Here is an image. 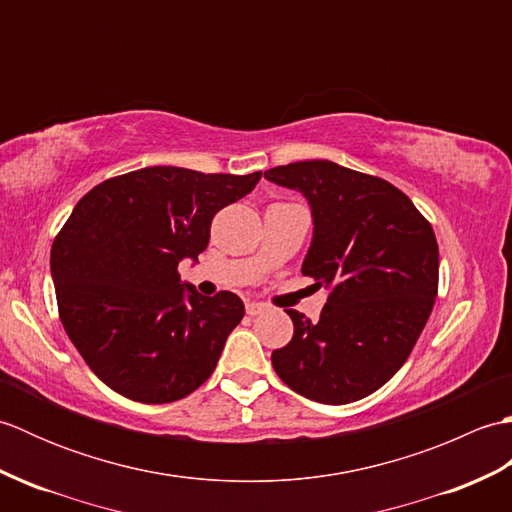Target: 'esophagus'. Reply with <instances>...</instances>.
Returning <instances> with one entry per match:
<instances>
[{
  "label": "esophagus",
  "instance_id": "34e87169",
  "mask_svg": "<svg viewBox=\"0 0 512 512\" xmlns=\"http://www.w3.org/2000/svg\"><path fill=\"white\" fill-rule=\"evenodd\" d=\"M266 310L264 303H255V301H246V314L250 317H257V314H262Z\"/></svg>",
  "mask_w": 512,
  "mask_h": 512
}]
</instances>
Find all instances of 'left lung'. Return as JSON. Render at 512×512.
Here are the masks:
<instances>
[{
    "instance_id": "left-lung-1",
    "label": "left lung",
    "mask_w": 512,
    "mask_h": 512,
    "mask_svg": "<svg viewBox=\"0 0 512 512\" xmlns=\"http://www.w3.org/2000/svg\"><path fill=\"white\" fill-rule=\"evenodd\" d=\"M264 176L308 198L314 237L301 273L330 288L319 321L286 310L295 334L273 352L277 376L323 405L374 394L405 365L436 303V233L394 184L330 160Z\"/></svg>"
}]
</instances>
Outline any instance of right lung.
<instances>
[{
	"label": "right lung",
	"instance_id": "right-lung-1",
	"mask_svg": "<svg viewBox=\"0 0 512 512\" xmlns=\"http://www.w3.org/2000/svg\"><path fill=\"white\" fill-rule=\"evenodd\" d=\"M248 176L145 167L96 184L50 250L59 317L92 372L118 394L162 405L213 374L244 303L184 288L180 259L209 244L213 215L255 189Z\"/></svg>",
	"mask_w": 512,
	"mask_h": 512
}]
</instances>
